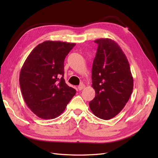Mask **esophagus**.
<instances>
[{
	"label": "esophagus",
	"instance_id": "1",
	"mask_svg": "<svg viewBox=\"0 0 158 158\" xmlns=\"http://www.w3.org/2000/svg\"><path fill=\"white\" fill-rule=\"evenodd\" d=\"M85 87V86L84 84H81V85H80L78 87V89L79 90H82V89H83Z\"/></svg>",
	"mask_w": 158,
	"mask_h": 158
}]
</instances>
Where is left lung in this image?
<instances>
[{
	"label": "left lung",
	"instance_id": "8db88e82",
	"mask_svg": "<svg viewBox=\"0 0 158 158\" xmlns=\"http://www.w3.org/2000/svg\"><path fill=\"white\" fill-rule=\"evenodd\" d=\"M98 45L92 70V86L95 95L89 103L97 117L109 120L125 106L132 94L133 78L125 54L108 38L94 41Z\"/></svg>",
	"mask_w": 158,
	"mask_h": 158
}]
</instances>
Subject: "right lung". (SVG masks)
I'll return each mask as SVG.
<instances>
[{
    "label": "right lung",
    "mask_w": 158,
    "mask_h": 158,
    "mask_svg": "<svg viewBox=\"0 0 158 158\" xmlns=\"http://www.w3.org/2000/svg\"><path fill=\"white\" fill-rule=\"evenodd\" d=\"M75 45L45 41L32 50L22 66L19 82L23 98L41 118L59 117L76 94L64 79V59Z\"/></svg>",
    "instance_id": "add662e5"
}]
</instances>
